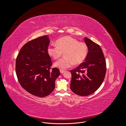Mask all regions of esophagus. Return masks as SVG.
I'll use <instances>...</instances> for the list:
<instances>
[{
    "mask_svg": "<svg viewBox=\"0 0 126 126\" xmlns=\"http://www.w3.org/2000/svg\"><path fill=\"white\" fill-rule=\"evenodd\" d=\"M60 72L61 73V74H63L64 72V70H60Z\"/></svg>",
    "mask_w": 126,
    "mask_h": 126,
    "instance_id": "esophagus-1",
    "label": "esophagus"
}]
</instances>
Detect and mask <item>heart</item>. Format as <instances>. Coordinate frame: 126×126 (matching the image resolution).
I'll return each instance as SVG.
<instances>
[{
	"instance_id": "heart-1",
	"label": "heart",
	"mask_w": 126,
	"mask_h": 126,
	"mask_svg": "<svg viewBox=\"0 0 126 126\" xmlns=\"http://www.w3.org/2000/svg\"><path fill=\"white\" fill-rule=\"evenodd\" d=\"M56 45H49L47 52L49 56L57 60L65 54L64 57L57 61L54 66L61 70L70 67L74 64L80 65L85 60L88 53V47L84 42L71 36H64L58 39Z\"/></svg>"
}]
</instances>
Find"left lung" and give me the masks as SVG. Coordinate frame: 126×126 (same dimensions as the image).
Returning a JSON list of instances; mask_svg holds the SVG:
<instances>
[{
  "label": "left lung",
  "instance_id": "8db88e82",
  "mask_svg": "<svg viewBox=\"0 0 126 126\" xmlns=\"http://www.w3.org/2000/svg\"><path fill=\"white\" fill-rule=\"evenodd\" d=\"M84 41L88 48L85 62L70 70V89L82 96L92 94L100 87L106 71V61L100 46L86 37Z\"/></svg>",
  "mask_w": 126,
  "mask_h": 126
}]
</instances>
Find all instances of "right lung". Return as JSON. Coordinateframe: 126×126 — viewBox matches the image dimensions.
I'll use <instances>...</instances> for the list:
<instances>
[{
	"label": "right lung",
	"instance_id": "obj_1",
	"mask_svg": "<svg viewBox=\"0 0 126 126\" xmlns=\"http://www.w3.org/2000/svg\"><path fill=\"white\" fill-rule=\"evenodd\" d=\"M49 42L47 35L32 40L22 47L16 59L19 84L32 95L40 97L53 91L55 80L60 75L59 69L51 67L52 63L47 52Z\"/></svg>",
	"mask_w": 126,
	"mask_h": 126
}]
</instances>
